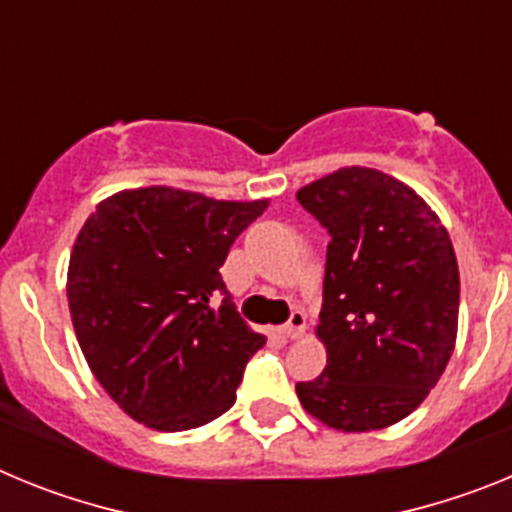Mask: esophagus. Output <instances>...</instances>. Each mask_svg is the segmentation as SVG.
<instances>
[{
    "label": "esophagus",
    "instance_id": "1",
    "mask_svg": "<svg viewBox=\"0 0 512 512\" xmlns=\"http://www.w3.org/2000/svg\"><path fill=\"white\" fill-rule=\"evenodd\" d=\"M307 328V320H305V312L295 310L292 312V318L287 320V323L282 325V333L287 338H302V333H305Z\"/></svg>",
    "mask_w": 512,
    "mask_h": 512
}]
</instances>
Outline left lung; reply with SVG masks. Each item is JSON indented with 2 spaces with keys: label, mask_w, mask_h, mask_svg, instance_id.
<instances>
[{
  "label": "left lung",
  "mask_w": 512,
  "mask_h": 512,
  "mask_svg": "<svg viewBox=\"0 0 512 512\" xmlns=\"http://www.w3.org/2000/svg\"><path fill=\"white\" fill-rule=\"evenodd\" d=\"M297 200L330 233L315 328L328 364L297 382V397L336 431L395 425L454 354L459 264L449 230L413 187L369 166L315 179Z\"/></svg>",
  "instance_id": "8db88e82"
}]
</instances>
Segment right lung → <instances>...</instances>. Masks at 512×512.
I'll use <instances>...</instances> for the list:
<instances>
[{
    "mask_svg": "<svg viewBox=\"0 0 512 512\" xmlns=\"http://www.w3.org/2000/svg\"><path fill=\"white\" fill-rule=\"evenodd\" d=\"M266 207L153 184L115 192L84 220L66 277L71 323L122 413L174 433L233 405L266 336L235 312L220 266Z\"/></svg>",
    "mask_w": 512,
    "mask_h": 512,
    "instance_id": "add662e5",
    "label": "right lung"
}]
</instances>
